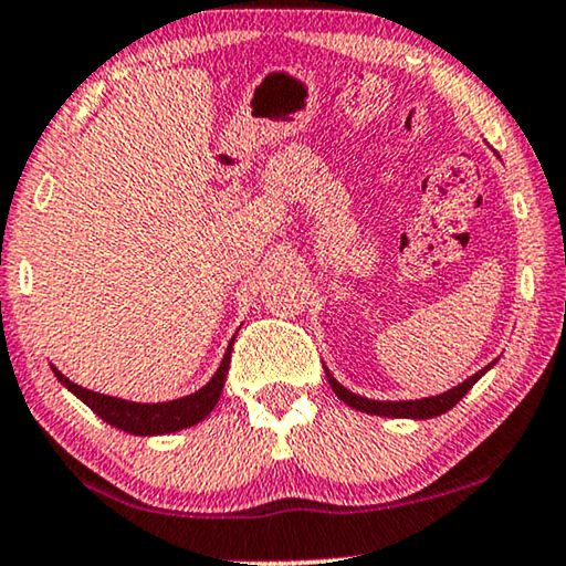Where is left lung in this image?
Returning a JSON list of instances; mask_svg holds the SVG:
<instances>
[{
	"instance_id": "obj_1",
	"label": "left lung",
	"mask_w": 566,
	"mask_h": 566,
	"mask_svg": "<svg viewBox=\"0 0 566 566\" xmlns=\"http://www.w3.org/2000/svg\"><path fill=\"white\" fill-rule=\"evenodd\" d=\"M496 365L493 360L491 365L483 367L476 375H471L469 380H463L461 385H455L448 392H441V396H433V398H420V400H370V398H363V396H355L353 390H347L339 385L335 378H332V373L325 367L327 373V380L332 385V390H335V396L347 402L349 408L367 412V416H388V418H412V420H426V418H436V416H443V412L451 410L455 402H459L465 392H469L473 385H476L483 375H486L491 367Z\"/></svg>"
}]
</instances>
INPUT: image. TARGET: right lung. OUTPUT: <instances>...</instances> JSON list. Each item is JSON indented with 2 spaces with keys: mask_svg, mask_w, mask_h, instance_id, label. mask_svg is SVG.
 <instances>
[{
  "mask_svg": "<svg viewBox=\"0 0 566 566\" xmlns=\"http://www.w3.org/2000/svg\"><path fill=\"white\" fill-rule=\"evenodd\" d=\"M231 339L227 353H223V360L219 365V370L213 373V378L203 385L201 390L191 392V396L178 398V400H168V402H133V400H123V398H113V396H103V392L87 390L83 385L73 382L65 378L55 365L52 373L55 378L65 385V388L77 396L85 406L101 416L105 423H111L115 428L125 430V433L133 436H164V433H176V430L191 428L203 420L209 412L217 406L223 390V382H227V373H229V363H231Z\"/></svg>",
  "mask_w": 566,
  "mask_h": 566,
  "instance_id": "add662e5",
  "label": "right lung"
}]
</instances>
